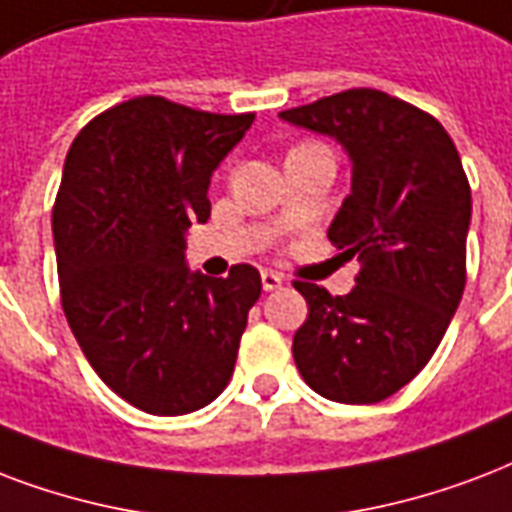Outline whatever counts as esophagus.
<instances>
[{"label":"esophagus","instance_id":"esophagus-1","mask_svg":"<svg viewBox=\"0 0 512 512\" xmlns=\"http://www.w3.org/2000/svg\"><path fill=\"white\" fill-rule=\"evenodd\" d=\"M260 282H263L265 292H271V290H279V287L284 284V279L276 271H263L260 273Z\"/></svg>","mask_w":512,"mask_h":512}]
</instances>
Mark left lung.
Returning <instances> with one entry per match:
<instances>
[{
	"label": "left lung",
	"mask_w": 512,
	"mask_h": 512,
	"mask_svg": "<svg viewBox=\"0 0 512 512\" xmlns=\"http://www.w3.org/2000/svg\"><path fill=\"white\" fill-rule=\"evenodd\" d=\"M279 117L349 155L351 193L327 239L362 263L349 295L295 282L308 319L292 357L317 395L381 403L427 365L462 300L473 198L459 152L435 117L370 88Z\"/></svg>",
	"instance_id": "1"
}]
</instances>
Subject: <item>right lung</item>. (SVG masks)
<instances>
[{
	"label": "right lung",
	"mask_w": 512,
	"mask_h": 512,
	"mask_svg": "<svg viewBox=\"0 0 512 512\" xmlns=\"http://www.w3.org/2000/svg\"><path fill=\"white\" fill-rule=\"evenodd\" d=\"M255 115L161 96L101 112L77 134L53 206L61 306L104 384L152 416L198 411L228 386L260 273L187 268V228Z\"/></svg>",
	"instance_id": "obj_1"
}]
</instances>
